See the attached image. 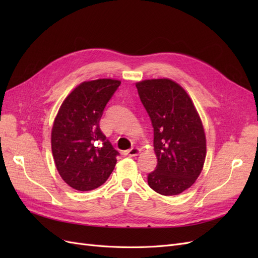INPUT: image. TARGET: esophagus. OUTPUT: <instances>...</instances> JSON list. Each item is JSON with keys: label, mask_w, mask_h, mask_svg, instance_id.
<instances>
[{"label": "esophagus", "mask_w": 258, "mask_h": 258, "mask_svg": "<svg viewBox=\"0 0 258 258\" xmlns=\"http://www.w3.org/2000/svg\"><path fill=\"white\" fill-rule=\"evenodd\" d=\"M140 154V150L138 147H132L128 151H124L123 155L124 156H129V157H135V156H138Z\"/></svg>", "instance_id": "1"}]
</instances>
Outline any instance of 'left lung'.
<instances>
[{"label":"left lung","instance_id":"obj_1","mask_svg":"<svg viewBox=\"0 0 258 258\" xmlns=\"http://www.w3.org/2000/svg\"><path fill=\"white\" fill-rule=\"evenodd\" d=\"M136 86L152 121L157 156L147 183L163 196L181 194L196 181L206 160V135L198 112L173 81L146 80Z\"/></svg>","mask_w":258,"mask_h":258}]
</instances>
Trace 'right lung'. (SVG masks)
Masks as SVG:
<instances>
[{
	"label": "right lung",
	"mask_w": 258,
	"mask_h": 258,
	"mask_svg": "<svg viewBox=\"0 0 258 258\" xmlns=\"http://www.w3.org/2000/svg\"><path fill=\"white\" fill-rule=\"evenodd\" d=\"M120 82H84L62 103L51 130V150L62 179L87 191L105 183L119 155L102 134L99 122Z\"/></svg>",
	"instance_id": "obj_1"
}]
</instances>
